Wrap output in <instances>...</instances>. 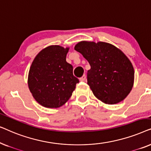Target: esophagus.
Instances as JSON below:
<instances>
[{"label":"esophagus","mask_w":151,"mask_h":151,"mask_svg":"<svg viewBox=\"0 0 151 151\" xmlns=\"http://www.w3.org/2000/svg\"><path fill=\"white\" fill-rule=\"evenodd\" d=\"M80 81H85L86 80V76L83 75L81 78H80Z\"/></svg>","instance_id":"obj_1"}]
</instances>
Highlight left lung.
Here are the masks:
<instances>
[{
    "label": "left lung",
    "mask_w": 151,
    "mask_h": 151,
    "mask_svg": "<svg viewBox=\"0 0 151 151\" xmlns=\"http://www.w3.org/2000/svg\"><path fill=\"white\" fill-rule=\"evenodd\" d=\"M75 50L87 60V84L102 102L109 104L123 100L132 89L134 69L131 61L117 47L106 42L78 43Z\"/></svg>",
    "instance_id": "obj_1"
}]
</instances>
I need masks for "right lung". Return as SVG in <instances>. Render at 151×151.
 Instances as JSON below:
<instances>
[{"instance_id":"add662e5","label":"right lung","mask_w":151,"mask_h":151,"mask_svg":"<svg viewBox=\"0 0 151 151\" xmlns=\"http://www.w3.org/2000/svg\"><path fill=\"white\" fill-rule=\"evenodd\" d=\"M69 48L58 45L42 49L33 61L28 86L37 102L47 108L63 106L71 96L79 80L66 61Z\"/></svg>"}]
</instances>
